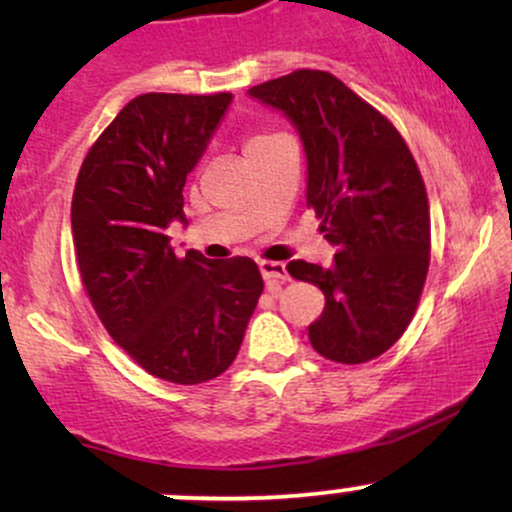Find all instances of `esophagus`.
Segmentation results:
<instances>
[{
  "label": "esophagus",
  "instance_id": "obj_1",
  "mask_svg": "<svg viewBox=\"0 0 512 512\" xmlns=\"http://www.w3.org/2000/svg\"><path fill=\"white\" fill-rule=\"evenodd\" d=\"M257 267H260L262 279L267 281V284H274V281H286V279H289V272H286V264L284 262H267V260H262L260 264H257Z\"/></svg>",
  "mask_w": 512,
  "mask_h": 512
}]
</instances>
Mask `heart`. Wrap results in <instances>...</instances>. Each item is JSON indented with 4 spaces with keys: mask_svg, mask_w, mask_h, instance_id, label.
I'll use <instances>...</instances> for the list:
<instances>
[{
    "mask_svg": "<svg viewBox=\"0 0 512 512\" xmlns=\"http://www.w3.org/2000/svg\"><path fill=\"white\" fill-rule=\"evenodd\" d=\"M274 137L276 134H255V137L248 139V146H245V149H255V146L269 142V139H274Z\"/></svg>",
    "mask_w": 512,
    "mask_h": 512,
    "instance_id": "1",
    "label": "heart"
}]
</instances>
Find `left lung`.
<instances>
[{"mask_svg":"<svg viewBox=\"0 0 512 512\" xmlns=\"http://www.w3.org/2000/svg\"><path fill=\"white\" fill-rule=\"evenodd\" d=\"M248 96L296 127L305 199L337 250L330 267H286L325 293L310 344L337 363L385 354L414 317L431 260V216L414 156L390 120L327 72L301 69L252 86Z\"/></svg>","mask_w":512,"mask_h":512,"instance_id":"left-lung-1","label":"left lung"}]
</instances>
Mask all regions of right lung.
<instances>
[{"mask_svg":"<svg viewBox=\"0 0 512 512\" xmlns=\"http://www.w3.org/2000/svg\"><path fill=\"white\" fill-rule=\"evenodd\" d=\"M231 101V93L137 96L76 178L72 233L88 298L110 337L168 383H207L231 366L264 289L250 257H178L166 236L173 221L187 226L182 187Z\"/></svg>","mask_w":512,"mask_h":512,"instance_id":"obj_1","label":"right lung"}]
</instances>
